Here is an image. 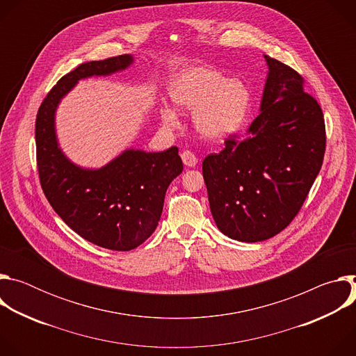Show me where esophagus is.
<instances>
[{"label":"esophagus","mask_w":356,"mask_h":356,"mask_svg":"<svg viewBox=\"0 0 356 356\" xmlns=\"http://www.w3.org/2000/svg\"><path fill=\"white\" fill-rule=\"evenodd\" d=\"M181 161L188 168H194L197 165V156L190 150H184L183 152V154H181Z\"/></svg>","instance_id":"obj_1"}]
</instances>
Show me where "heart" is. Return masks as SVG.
Here are the masks:
<instances>
[{
	"label": "heart",
	"instance_id": "heart-1",
	"mask_svg": "<svg viewBox=\"0 0 356 356\" xmlns=\"http://www.w3.org/2000/svg\"><path fill=\"white\" fill-rule=\"evenodd\" d=\"M169 95L179 108L194 111V127L207 139H222L239 131L250 107V94L242 81L228 80L209 67H190L179 73ZM161 117L166 127L177 125V114L172 108H163Z\"/></svg>",
	"mask_w": 356,
	"mask_h": 356
}]
</instances>
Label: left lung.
Masks as SVG:
<instances>
[{
  "mask_svg": "<svg viewBox=\"0 0 356 356\" xmlns=\"http://www.w3.org/2000/svg\"><path fill=\"white\" fill-rule=\"evenodd\" d=\"M269 67L261 114L246 134L231 135L220 154L202 161L213 218L241 242L283 231L300 211L325 152V124L302 77L265 55Z\"/></svg>",
  "mask_w": 356,
  "mask_h": 356,
  "instance_id": "1",
  "label": "left lung"
}]
</instances>
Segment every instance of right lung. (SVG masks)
<instances>
[{
	"mask_svg": "<svg viewBox=\"0 0 356 356\" xmlns=\"http://www.w3.org/2000/svg\"><path fill=\"white\" fill-rule=\"evenodd\" d=\"M132 62L131 55H121L81 63L47 92L35 124L39 180L50 206L81 238L113 250L135 249L156 229L166 190L183 170L179 149H127L103 168L84 169L59 147L55 114L79 80L110 76Z\"/></svg>",
	"mask_w": 356,
	"mask_h": 356,
	"instance_id": "right-lung-1",
	"label": "right lung"
}]
</instances>
